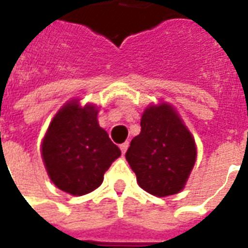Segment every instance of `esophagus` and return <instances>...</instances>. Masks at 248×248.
<instances>
[{"label":"esophagus","instance_id":"1","mask_svg":"<svg viewBox=\"0 0 248 248\" xmlns=\"http://www.w3.org/2000/svg\"><path fill=\"white\" fill-rule=\"evenodd\" d=\"M121 147V151H122V154H124L126 151H127V149H129V142H124V143H122V145L119 146Z\"/></svg>","mask_w":248,"mask_h":248}]
</instances>
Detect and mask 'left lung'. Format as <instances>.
Instances as JSON below:
<instances>
[{
	"label": "left lung",
	"mask_w": 248,
	"mask_h": 248,
	"mask_svg": "<svg viewBox=\"0 0 248 248\" xmlns=\"http://www.w3.org/2000/svg\"><path fill=\"white\" fill-rule=\"evenodd\" d=\"M197 158L190 131L169 105L150 106L140 119L126 159L145 191L167 197L183 188Z\"/></svg>",
	"instance_id": "obj_1"
}]
</instances>
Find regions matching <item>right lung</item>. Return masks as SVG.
Here are the masks:
<instances>
[{
	"mask_svg": "<svg viewBox=\"0 0 248 248\" xmlns=\"http://www.w3.org/2000/svg\"><path fill=\"white\" fill-rule=\"evenodd\" d=\"M94 106L67 103L51 121L42 142L46 170L62 191L85 195L95 190L121 150L99 127Z\"/></svg>",
	"mask_w": 248,
	"mask_h": 248,
	"instance_id": "right-lung-1",
	"label": "right lung"
}]
</instances>
